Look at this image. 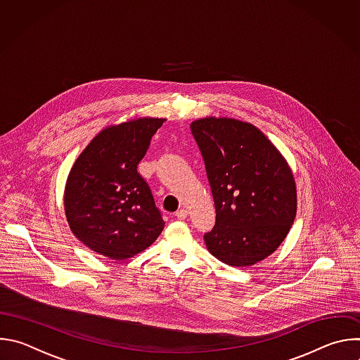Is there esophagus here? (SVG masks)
<instances>
[{"label":"esophagus","mask_w":360,"mask_h":360,"mask_svg":"<svg viewBox=\"0 0 360 360\" xmlns=\"http://www.w3.org/2000/svg\"><path fill=\"white\" fill-rule=\"evenodd\" d=\"M175 217H176L178 219H185V218L188 217V211H186V210H178V211L175 212Z\"/></svg>","instance_id":"esophagus-1"}]
</instances>
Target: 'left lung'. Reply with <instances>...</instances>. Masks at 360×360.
<instances>
[{
	"label": "left lung",
	"instance_id": "left-lung-1",
	"mask_svg": "<svg viewBox=\"0 0 360 360\" xmlns=\"http://www.w3.org/2000/svg\"><path fill=\"white\" fill-rule=\"evenodd\" d=\"M211 185L217 221L203 235L208 250L231 266H252L286 238L296 215L292 171L252 124L203 118L191 124Z\"/></svg>",
	"mask_w": 360,
	"mask_h": 360
}]
</instances>
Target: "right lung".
<instances>
[{
  "instance_id": "1",
  "label": "right lung",
  "mask_w": 360,
  "mask_h": 360,
  "mask_svg": "<svg viewBox=\"0 0 360 360\" xmlns=\"http://www.w3.org/2000/svg\"><path fill=\"white\" fill-rule=\"evenodd\" d=\"M164 121L139 118L101 131L68 175L64 205L70 228L110 259L132 258L164 229L161 211L136 171Z\"/></svg>"
}]
</instances>
